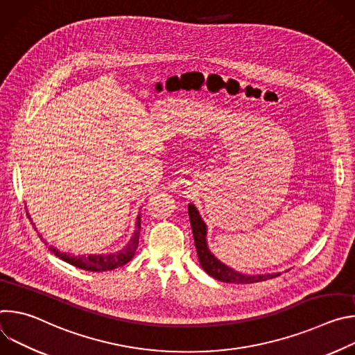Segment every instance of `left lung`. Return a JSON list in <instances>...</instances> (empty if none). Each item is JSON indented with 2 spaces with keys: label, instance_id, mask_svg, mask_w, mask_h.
Returning <instances> with one entry per match:
<instances>
[{
  "label": "left lung",
  "instance_id": "8db88e82",
  "mask_svg": "<svg viewBox=\"0 0 355 355\" xmlns=\"http://www.w3.org/2000/svg\"><path fill=\"white\" fill-rule=\"evenodd\" d=\"M188 215H189V222L192 227V234L195 240V247L198 252V260L200 267L204 268L211 277H214L218 281L222 282H230V284H254V282H261L266 279H271L278 277L279 274H267V275H247L237 272L223 263H220L212 252L209 251L207 245V226L204 220L200 219L196 208L191 204L188 205Z\"/></svg>",
  "mask_w": 355,
  "mask_h": 355
}]
</instances>
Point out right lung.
<instances>
[{"label": "right lung", "instance_id": "right-lung-1", "mask_svg": "<svg viewBox=\"0 0 355 355\" xmlns=\"http://www.w3.org/2000/svg\"><path fill=\"white\" fill-rule=\"evenodd\" d=\"M139 236H140V218H137L136 232L133 234V239L130 240V243L123 250L116 252V254L74 257V256L66 254V252H60L59 250H56L53 247L50 250H52L59 259H62L63 261H66V263H69V264H71L77 268H81V270H85V271H92V272L111 271V270H115L118 267H123L125 264H128L132 260V257L135 256V252H136V248L139 245Z\"/></svg>", "mask_w": 355, "mask_h": 355}]
</instances>
